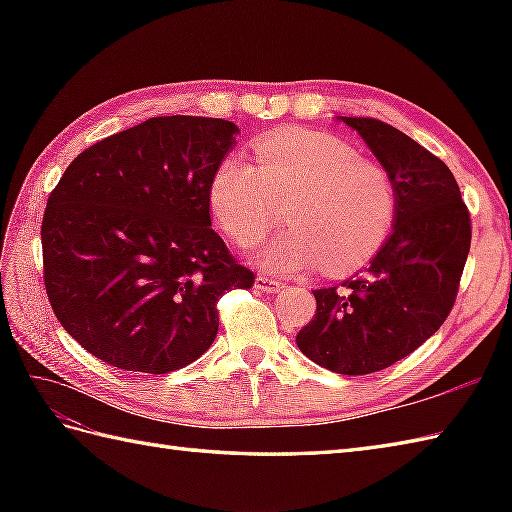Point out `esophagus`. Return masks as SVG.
<instances>
[{
	"mask_svg": "<svg viewBox=\"0 0 512 512\" xmlns=\"http://www.w3.org/2000/svg\"><path fill=\"white\" fill-rule=\"evenodd\" d=\"M255 288L262 290V292H268V295H275V292H279L281 288H284V284H281V281H277V279H273V277L259 275L255 279Z\"/></svg>",
	"mask_w": 512,
	"mask_h": 512,
	"instance_id": "1",
	"label": "esophagus"
}]
</instances>
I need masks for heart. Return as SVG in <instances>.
Instances as JSON below:
<instances>
[{"mask_svg": "<svg viewBox=\"0 0 512 512\" xmlns=\"http://www.w3.org/2000/svg\"><path fill=\"white\" fill-rule=\"evenodd\" d=\"M257 165L228 156L211 182V204L239 246L262 239L288 206L292 228L268 242L259 262L273 273L319 266L352 273L374 259L394 231L398 189L389 171L341 138L286 132L255 145Z\"/></svg>", "mask_w": 512, "mask_h": 512, "instance_id": "b5f03b06", "label": "heart"}]
</instances>
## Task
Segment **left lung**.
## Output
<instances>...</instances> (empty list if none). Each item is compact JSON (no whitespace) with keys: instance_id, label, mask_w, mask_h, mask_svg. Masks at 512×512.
<instances>
[{"instance_id":"8db88e82","label":"left lung","mask_w":512,"mask_h":512,"mask_svg":"<svg viewBox=\"0 0 512 512\" xmlns=\"http://www.w3.org/2000/svg\"><path fill=\"white\" fill-rule=\"evenodd\" d=\"M398 189L394 233L363 277L314 290L317 314L297 334L310 361L345 376L394 365L440 330L458 297L471 215L451 169L376 118L341 116Z\"/></svg>"}]
</instances>
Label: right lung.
Returning <instances> with one entry per match:
<instances>
[{
	"label": "right lung",
	"mask_w": 512,
	"mask_h": 512,
	"mask_svg": "<svg viewBox=\"0 0 512 512\" xmlns=\"http://www.w3.org/2000/svg\"><path fill=\"white\" fill-rule=\"evenodd\" d=\"M224 118L156 116L88 147L41 222L43 284L72 339L123 372L167 374L215 341L217 301L255 284L211 228Z\"/></svg>",
	"instance_id": "obj_1"
}]
</instances>
